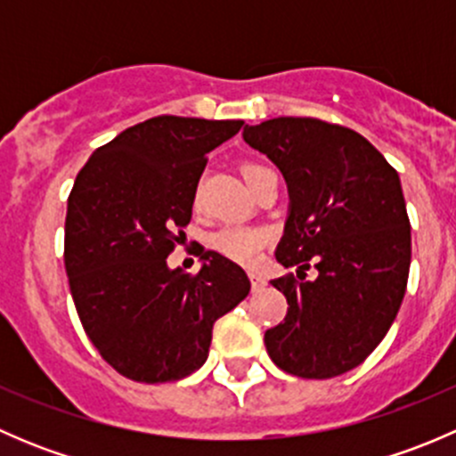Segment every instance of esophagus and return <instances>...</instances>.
<instances>
[{
    "mask_svg": "<svg viewBox=\"0 0 456 456\" xmlns=\"http://www.w3.org/2000/svg\"><path fill=\"white\" fill-rule=\"evenodd\" d=\"M249 278H251V289H254V291H262V289H265L266 280L262 278V275H257V273H251Z\"/></svg>",
    "mask_w": 456,
    "mask_h": 456,
    "instance_id": "esophagus-1",
    "label": "esophagus"
}]
</instances>
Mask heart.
Segmentation results:
<instances>
[{
    "label": "heart",
    "instance_id": "b5f03b06",
    "mask_svg": "<svg viewBox=\"0 0 456 456\" xmlns=\"http://www.w3.org/2000/svg\"><path fill=\"white\" fill-rule=\"evenodd\" d=\"M265 172H269L265 165H242V176L249 183V187H254V183ZM266 242H269V233H266L265 229L257 227H224L211 236V247H214L220 256L229 257V260L238 262V265L242 266L257 265Z\"/></svg>",
    "mask_w": 456,
    "mask_h": 456
}]
</instances>
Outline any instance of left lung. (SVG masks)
I'll return each instance as SVG.
<instances>
[{
	"mask_svg": "<svg viewBox=\"0 0 456 456\" xmlns=\"http://www.w3.org/2000/svg\"><path fill=\"white\" fill-rule=\"evenodd\" d=\"M289 187V218L275 249L297 266L271 280L287 317L265 333L284 372L329 379L360 366L397 317L411 269V220L399 174L355 130L309 117L247 126ZM314 264L315 281H305Z\"/></svg>",
	"mask_w": 456,
	"mask_h": 456,
	"instance_id": "8db88e82",
	"label": "left lung"
}]
</instances>
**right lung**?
<instances>
[{"instance_id": "right-lung-1", "label": "right lung", "mask_w": 456, "mask_h": 456, "mask_svg": "<svg viewBox=\"0 0 456 456\" xmlns=\"http://www.w3.org/2000/svg\"><path fill=\"white\" fill-rule=\"evenodd\" d=\"M245 121L147 118L92 151L68 196L63 262L86 335L123 377L163 384L209 355L211 329L240 305L242 266L202 251L199 273L169 269L207 154Z\"/></svg>"}]
</instances>
